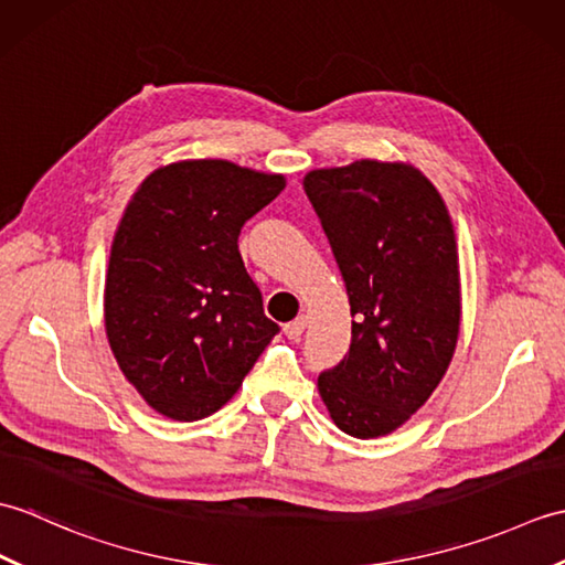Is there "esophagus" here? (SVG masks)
Here are the masks:
<instances>
[{"instance_id": "obj_1", "label": "esophagus", "mask_w": 565, "mask_h": 565, "mask_svg": "<svg viewBox=\"0 0 565 565\" xmlns=\"http://www.w3.org/2000/svg\"><path fill=\"white\" fill-rule=\"evenodd\" d=\"M306 328H308V318L301 316V318H296L291 322H286L284 332H286V338H289V340H301V334L306 332Z\"/></svg>"}]
</instances>
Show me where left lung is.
<instances>
[{
  "instance_id": "left-lung-1",
  "label": "left lung",
  "mask_w": 565,
  "mask_h": 565,
  "mask_svg": "<svg viewBox=\"0 0 565 565\" xmlns=\"http://www.w3.org/2000/svg\"><path fill=\"white\" fill-rule=\"evenodd\" d=\"M303 189L347 286L352 344L322 371L332 423L356 439L391 435L447 374L461 326L459 249L447 203L405 162L313 170Z\"/></svg>"
}]
</instances>
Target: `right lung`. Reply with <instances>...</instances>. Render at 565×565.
<instances>
[{
    "instance_id": "obj_1",
    "label": "right lung",
    "mask_w": 565,
    "mask_h": 565,
    "mask_svg": "<svg viewBox=\"0 0 565 565\" xmlns=\"http://www.w3.org/2000/svg\"><path fill=\"white\" fill-rule=\"evenodd\" d=\"M284 186V174L182 160L158 167L130 196L106 269L104 326L154 413L194 423L221 411L279 332L237 237Z\"/></svg>"
}]
</instances>
